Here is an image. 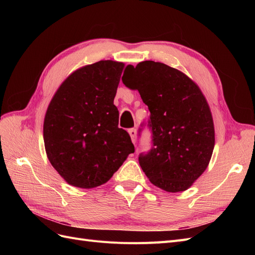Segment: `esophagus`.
<instances>
[{"label":"esophagus","mask_w":255,"mask_h":255,"mask_svg":"<svg viewBox=\"0 0 255 255\" xmlns=\"http://www.w3.org/2000/svg\"><path fill=\"white\" fill-rule=\"evenodd\" d=\"M128 134L130 136V139H132V142L134 144H136V142H137V130H136V128L128 129Z\"/></svg>","instance_id":"34e87169"}]
</instances>
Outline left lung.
<instances>
[{"label": "left lung", "mask_w": 255, "mask_h": 255, "mask_svg": "<svg viewBox=\"0 0 255 255\" xmlns=\"http://www.w3.org/2000/svg\"><path fill=\"white\" fill-rule=\"evenodd\" d=\"M123 76L151 114L152 146L138 157L143 172L168 192L188 189L207 168L215 145L213 117L201 90L183 72L153 60L128 65Z\"/></svg>", "instance_id": "left-lung-1"}]
</instances>
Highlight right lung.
I'll list each match as a JSON object with an SVG mask.
<instances>
[{"label": "right lung", "mask_w": 255, "mask_h": 255, "mask_svg": "<svg viewBox=\"0 0 255 255\" xmlns=\"http://www.w3.org/2000/svg\"><path fill=\"white\" fill-rule=\"evenodd\" d=\"M125 64L113 60L78 69L60 85L43 122L48 158L65 181L94 188L109 181L135 148L118 128L114 105Z\"/></svg>", "instance_id": "obj_1"}]
</instances>
